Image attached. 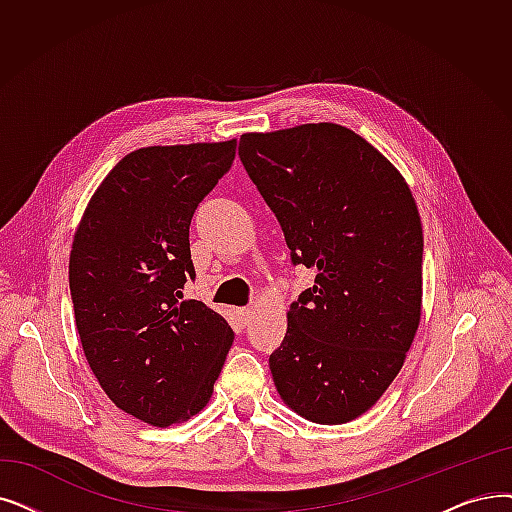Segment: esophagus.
I'll return each mask as SVG.
<instances>
[{"mask_svg":"<svg viewBox=\"0 0 512 512\" xmlns=\"http://www.w3.org/2000/svg\"><path fill=\"white\" fill-rule=\"evenodd\" d=\"M251 318H253V309H251V307H242V309H238V320H240V324H242V326H247V324L251 322Z\"/></svg>","mask_w":512,"mask_h":512,"instance_id":"34e87169","label":"esophagus"}]
</instances>
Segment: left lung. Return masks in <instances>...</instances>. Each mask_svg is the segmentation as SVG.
Masks as SVG:
<instances>
[{"instance_id": "left-lung-1", "label": "left lung", "mask_w": 512, "mask_h": 512, "mask_svg": "<svg viewBox=\"0 0 512 512\" xmlns=\"http://www.w3.org/2000/svg\"><path fill=\"white\" fill-rule=\"evenodd\" d=\"M238 154L291 263L318 270L270 355L274 385L307 420L343 425L385 393L418 328L422 226L412 192L379 150L335 123L244 133Z\"/></svg>"}]
</instances>
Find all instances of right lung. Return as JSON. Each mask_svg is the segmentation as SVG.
<instances>
[{"mask_svg": "<svg viewBox=\"0 0 512 512\" xmlns=\"http://www.w3.org/2000/svg\"><path fill=\"white\" fill-rule=\"evenodd\" d=\"M236 157V140L150 146L106 175L77 228L69 286L83 353L123 412L169 427L201 412L234 341L203 301L190 221Z\"/></svg>", "mask_w": 512, "mask_h": 512, "instance_id": "right-lung-1", "label": "right lung"}]
</instances>
